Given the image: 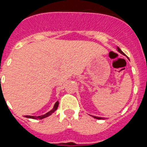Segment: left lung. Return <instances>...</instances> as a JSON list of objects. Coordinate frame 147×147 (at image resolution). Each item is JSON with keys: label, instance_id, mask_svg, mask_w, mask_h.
<instances>
[{"label": "left lung", "instance_id": "8db88e82", "mask_svg": "<svg viewBox=\"0 0 147 147\" xmlns=\"http://www.w3.org/2000/svg\"><path fill=\"white\" fill-rule=\"evenodd\" d=\"M117 51H119V53H121V54H123V55H125V54H124V52H123V51H122L120 49H119V47H117ZM93 118H95V119H105V118H102V117H97V116H93Z\"/></svg>", "mask_w": 147, "mask_h": 147}]
</instances>
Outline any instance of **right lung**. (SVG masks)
I'll return each instance as SVG.
<instances>
[{
  "mask_svg": "<svg viewBox=\"0 0 147 147\" xmlns=\"http://www.w3.org/2000/svg\"><path fill=\"white\" fill-rule=\"evenodd\" d=\"M58 105H59V102H57L55 103V105H54V107H53V109L51 111H49V113H45V115H40V116H32V115H26L25 117L26 118H28V119H45V118L48 117V116H49V115H51V114L53 113H54L57 110V109L58 107Z\"/></svg>",
  "mask_w": 147,
  "mask_h": 147,
  "instance_id": "add662e5",
  "label": "right lung"
}]
</instances>
